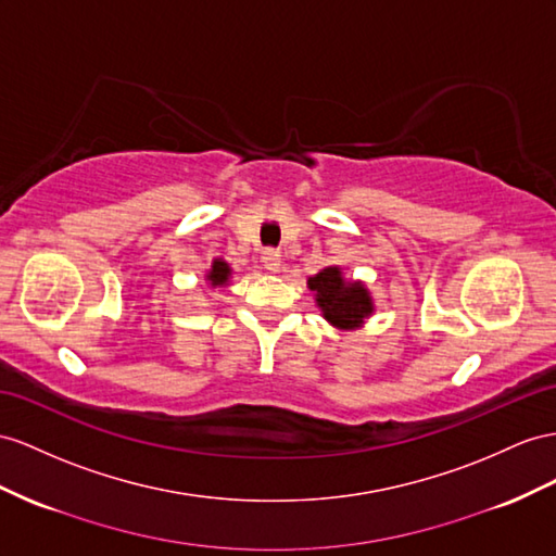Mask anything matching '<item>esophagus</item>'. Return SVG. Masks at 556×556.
I'll list each match as a JSON object with an SVG mask.
<instances>
[{
    "mask_svg": "<svg viewBox=\"0 0 556 556\" xmlns=\"http://www.w3.org/2000/svg\"><path fill=\"white\" fill-rule=\"evenodd\" d=\"M263 263H265L269 273H277L279 265H281V253L277 249H265L263 251Z\"/></svg>",
    "mask_w": 556,
    "mask_h": 556,
    "instance_id": "1",
    "label": "esophagus"
}]
</instances>
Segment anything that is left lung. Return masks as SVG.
I'll list each match as a JSON object with an SVG mask.
<instances>
[{
  "mask_svg": "<svg viewBox=\"0 0 556 556\" xmlns=\"http://www.w3.org/2000/svg\"><path fill=\"white\" fill-rule=\"evenodd\" d=\"M307 287L317 293V305L324 317L340 329L359 326L364 317L371 315V298L362 283H348L340 277L338 267H326L319 275L307 279Z\"/></svg>",
  "mask_w": 556,
  "mask_h": 556,
  "instance_id": "1",
  "label": "left lung"
}]
</instances>
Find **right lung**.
<instances>
[{
    "mask_svg": "<svg viewBox=\"0 0 556 556\" xmlns=\"http://www.w3.org/2000/svg\"><path fill=\"white\" fill-rule=\"evenodd\" d=\"M227 277H230V267H227V263L213 261L211 273L206 275V279L211 281V287H223V283L227 281Z\"/></svg>",
    "mask_w": 556,
    "mask_h": 556,
    "instance_id": "1",
    "label": "right lung"
}]
</instances>
